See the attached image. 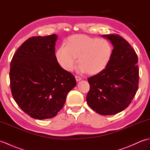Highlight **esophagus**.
<instances>
[{
  "mask_svg": "<svg viewBox=\"0 0 150 150\" xmlns=\"http://www.w3.org/2000/svg\"><path fill=\"white\" fill-rule=\"evenodd\" d=\"M75 79H76V81H77V82L78 81H81V80H82V77H79V76H75Z\"/></svg>",
  "mask_w": 150,
  "mask_h": 150,
  "instance_id": "1",
  "label": "esophagus"
}]
</instances>
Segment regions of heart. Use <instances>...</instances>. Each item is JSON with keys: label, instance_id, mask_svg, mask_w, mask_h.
<instances>
[{"label": "heart", "instance_id": "1", "mask_svg": "<svg viewBox=\"0 0 150 150\" xmlns=\"http://www.w3.org/2000/svg\"><path fill=\"white\" fill-rule=\"evenodd\" d=\"M112 54L113 47L108 40L76 35L68 38L65 46L57 50L56 59L62 68L71 71L79 57V71L97 75L106 69Z\"/></svg>", "mask_w": 150, "mask_h": 150}]
</instances>
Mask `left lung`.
I'll return each mask as SVG.
<instances>
[{
	"instance_id": "left-lung-1",
	"label": "left lung",
	"mask_w": 150,
	"mask_h": 150,
	"mask_svg": "<svg viewBox=\"0 0 150 150\" xmlns=\"http://www.w3.org/2000/svg\"><path fill=\"white\" fill-rule=\"evenodd\" d=\"M113 44L112 57L103 71L88 79L86 100L91 109L103 115L119 113L131 103L138 90L137 55L119 35H103Z\"/></svg>"
}]
</instances>
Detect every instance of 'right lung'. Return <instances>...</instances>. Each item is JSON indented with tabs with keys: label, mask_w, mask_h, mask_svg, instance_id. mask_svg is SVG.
Wrapping results in <instances>:
<instances>
[{
	"label": "right lung",
	"mask_w": 150,
	"mask_h": 150,
	"mask_svg": "<svg viewBox=\"0 0 150 150\" xmlns=\"http://www.w3.org/2000/svg\"><path fill=\"white\" fill-rule=\"evenodd\" d=\"M55 34L30 37L18 47L10 64V88L21 110L35 119L56 116L75 78L57 62Z\"/></svg>",
	"instance_id": "add662e5"
}]
</instances>
